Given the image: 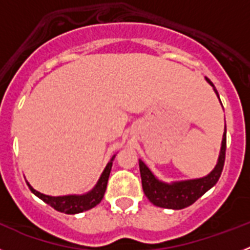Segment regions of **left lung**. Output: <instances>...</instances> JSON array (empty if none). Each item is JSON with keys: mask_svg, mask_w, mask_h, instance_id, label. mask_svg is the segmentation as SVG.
<instances>
[{"mask_svg": "<svg viewBox=\"0 0 250 250\" xmlns=\"http://www.w3.org/2000/svg\"><path fill=\"white\" fill-rule=\"evenodd\" d=\"M207 81L213 86L214 91L219 98V94L214 87L213 83L209 79H207ZM225 150H227V129L223 134L222 149H220L218 164L214 167L213 171L204 178L173 183V184H167V183L158 180L154 176V174L150 171L149 167L143 161L139 160L141 183H143V190H144L145 195L156 207L176 209V210L189 207L199 199L200 196L204 195L219 180L220 174H222L223 167H224Z\"/></svg>", "mask_w": 250, "mask_h": 250, "instance_id": "1", "label": "left lung"}]
</instances>
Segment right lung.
<instances>
[{
	"label": "right lung",
	"instance_id": "add662e5",
	"mask_svg": "<svg viewBox=\"0 0 250 250\" xmlns=\"http://www.w3.org/2000/svg\"><path fill=\"white\" fill-rule=\"evenodd\" d=\"M115 156H112L111 160L109 161V164L106 165L104 173L101 174L100 179H99L98 184L95 185V188L91 191L83 195H65V196H50L45 195V194L40 193V191L35 190L34 188L31 187L27 183L30 190L39 196L40 199H42L43 202L47 203L48 205L56 209L57 211L65 214H77L83 213L85 210H89L91 208L96 207L99 203L103 200L104 194L106 191V187H107V180H109L110 171H111L112 160Z\"/></svg>",
	"mask_w": 250,
	"mask_h": 250
}]
</instances>
